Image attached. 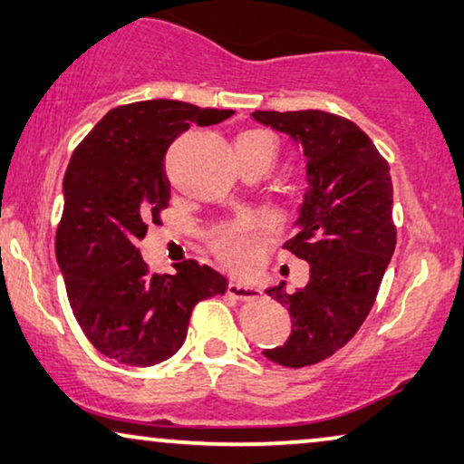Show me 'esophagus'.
Listing matches in <instances>:
<instances>
[{"mask_svg":"<svg viewBox=\"0 0 464 464\" xmlns=\"http://www.w3.org/2000/svg\"><path fill=\"white\" fill-rule=\"evenodd\" d=\"M227 295L237 298V300H254V298H260V290L256 288V285L231 282L229 288H227Z\"/></svg>","mask_w":464,"mask_h":464,"instance_id":"1","label":"esophagus"}]
</instances>
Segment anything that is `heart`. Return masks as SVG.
Instances as JSON below:
<instances>
[{
	"instance_id": "1",
	"label": "heart",
	"mask_w": 464,
	"mask_h": 464,
	"mask_svg": "<svg viewBox=\"0 0 464 464\" xmlns=\"http://www.w3.org/2000/svg\"><path fill=\"white\" fill-rule=\"evenodd\" d=\"M254 140L260 145L269 147L276 151V136L266 130H247V132L239 134L237 140ZM271 225L265 218H237L231 223L220 225L212 235V247L217 256L229 265L235 271H250L256 266L260 247H263L265 239L269 237Z\"/></svg>"
}]
</instances>
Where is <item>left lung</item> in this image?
Returning <instances> with one entry per match:
<instances>
[{"label":"left lung","instance_id":"left-lung-1","mask_svg":"<svg viewBox=\"0 0 464 464\" xmlns=\"http://www.w3.org/2000/svg\"><path fill=\"white\" fill-rule=\"evenodd\" d=\"M254 120L290 134L306 155L309 191L300 229L284 247L311 265L309 284L269 295L288 306L292 334L266 349L271 362L304 368L343 349L374 304L393 256V185L387 160L360 126L328 111H254Z\"/></svg>","mask_w":464,"mask_h":464}]
</instances>
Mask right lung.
<instances>
[{"mask_svg": "<svg viewBox=\"0 0 464 464\" xmlns=\"http://www.w3.org/2000/svg\"><path fill=\"white\" fill-rule=\"evenodd\" d=\"M233 113L169 99L121 104L69 161L56 258L77 324L111 360L136 368L168 360L185 343L193 306L227 292V279L193 258L174 276L153 273L136 244L169 204L168 147Z\"/></svg>", "mask_w": 464, "mask_h": 464, "instance_id": "1", "label": "right lung"}]
</instances>
